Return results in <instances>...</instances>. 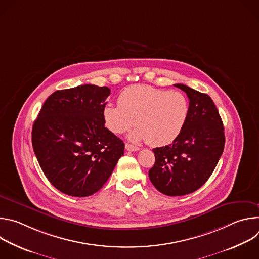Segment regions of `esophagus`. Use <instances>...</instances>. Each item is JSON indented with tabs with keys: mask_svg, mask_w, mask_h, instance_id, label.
I'll list each match as a JSON object with an SVG mask.
<instances>
[{
	"mask_svg": "<svg viewBox=\"0 0 259 259\" xmlns=\"http://www.w3.org/2000/svg\"><path fill=\"white\" fill-rule=\"evenodd\" d=\"M125 147H126V150L129 151V152H137V151L140 150L138 146H135V145L130 144V143H126V144H125Z\"/></svg>",
	"mask_w": 259,
	"mask_h": 259,
	"instance_id": "obj_1",
	"label": "esophagus"
}]
</instances>
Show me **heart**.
<instances>
[{
	"mask_svg": "<svg viewBox=\"0 0 259 259\" xmlns=\"http://www.w3.org/2000/svg\"><path fill=\"white\" fill-rule=\"evenodd\" d=\"M118 104L102 108L104 126L114 134H123L134 124L130 138L146 140L153 146L172 143L181 134L190 113L187 96L146 85H134L118 96Z\"/></svg>",
	"mask_w": 259,
	"mask_h": 259,
	"instance_id": "b5f03b06",
	"label": "heart"
}]
</instances>
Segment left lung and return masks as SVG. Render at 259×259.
Here are the masks:
<instances>
[{
  "instance_id": "left-lung-1",
  "label": "left lung",
  "mask_w": 259,
  "mask_h": 259,
  "mask_svg": "<svg viewBox=\"0 0 259 259\" xmlns=\"http://www.w3.org/2000/svg\"><path fill=\"white\" fill-rule=\"evenodd\" d=\"M190 99L188 122L171 144L156 147L149 176L155 188L167 196L191 194L209 179L225 147L224 124L208 94L175 84Z\"/></svg>"
}]
</instances>
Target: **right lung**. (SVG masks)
<instances>
[{
  "label": "right lung",
  "instance_id": "add662e5",
  "mask_svg": "<svg viewBox=\"0 0 259 259\" xmlns=\"http://www.w3.org/2000/svg\"><path fill=\"white\" fill-rule=\"evenodd\" d=\"M107 87L81 85L58 90L34 121V155L52 186L72 197L98 192L124 155V142L105 128Z\"/></svg>",
  "mask_w": 259,
  "mask_h": 259
}]
</instances>
